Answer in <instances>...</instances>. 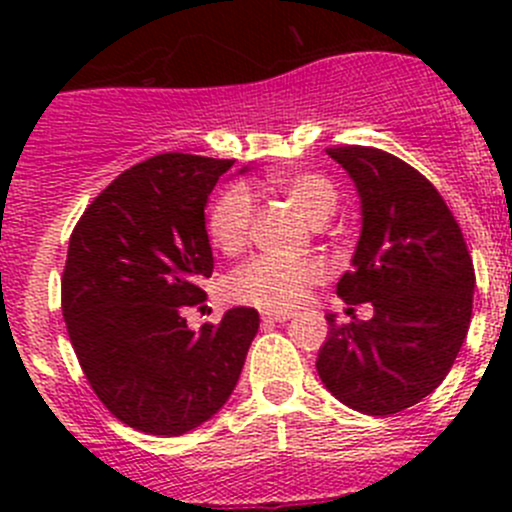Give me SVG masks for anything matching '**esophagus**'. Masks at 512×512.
Instances as JSON below:
<instances>
[{"label": "esophagus", "mask_w": 512, "mask_h": 512, "mask_svg": "<svg viewBox=\"0 0 512 512\" xmlns=\"http://www.w3.org/2000/svg\"><path fill=\"white\" fill-rule=\"evenodd\" d=\"M292 312H262V322L265 324H275V322H287L292 319Z\"/></svg>", "instance_id": "esophagus-1"}]
</instances>
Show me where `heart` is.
<instances>
[{
  "instance_id": "1",
  "label": "heart",
  "mask_w": 512,
  "mask_h": 512,
  "mask_svg": "<svg viewBox=\"0 0 512 512\" xmlns=\"http://www.w3.org/2000/svg\"><path fill=\"white\" fill-rule=\"evenodd\" d=\"M272 190L287 198L312 225H324L337 210V188L322 173H282L267 178ZM252 227V195L245 185L227 188L210 210L208 232L213 245L225 255H235L247 245ZM327 275L322 257L285 260L275 255H257L232 272L227 292L235 302L267 312L294 309L317 282Z\"/></svg>"
}]
</instances>
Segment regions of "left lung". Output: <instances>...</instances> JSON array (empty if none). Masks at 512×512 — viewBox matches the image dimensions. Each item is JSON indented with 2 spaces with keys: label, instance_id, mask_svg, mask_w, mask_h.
<instances>
[{
  "label": "left lung",
  "instance_id": "8db88e82",
  "mask_svg": "<svg viewBox=\"0 0 512 512\" xmlns=\"http://www.w3.org/2000/svg\"><path fill=\"white\" fill-rule=\"evenodd\" d=\"M327 153L361 198V235L337 294L347 304L371 302L374 317L337 324L329 314L319 379L349 409L399 414L426 399L461 352L473 260L446 200L416 168L369 146Z\"/></svg>",
  "mask_w": 512,
  "mask_h": 512
}]
</instances>
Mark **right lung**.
Returning a JSON list of instances; mask_svg holds the SVG:
<instances>
[{"label": "right lung", "instance_id": "obj_1", "mask_svg": "<svg viewBox=\"0 0 512 512\" xmlns=\"http://www.w3.org/2000/svg\"><path fill=\"white\" fill-rule=\"evenodd\" d=\"M235 160L160 153L123 170L69 240L61 312L101 404L153 436H180L230 399L260 327L252 307L188 329L213 275L205 205Z\"/></svg>", "mask_w": 512, "mask_h": 512}]
</instances>
